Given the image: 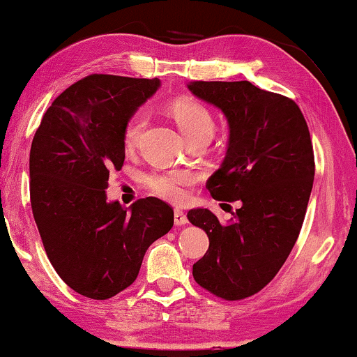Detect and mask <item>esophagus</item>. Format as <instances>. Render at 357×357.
Listing matches in <instances>:
<instances>
[{"instance_id":"obj_1","label":"esophagus","mask_w":357,"mask_h":357,"mask_svg":"<svg viewBox=\"0 0 357 357\" xmlns=\"http://www.w3.org/2000/svg\"><path fill=\"white\" fill-rule=\"evenodd\" d=\"M174 222H175V226H185V224L188 222L187 214H185L182 209H175V211H174Z\"/></svg>"}]
</instances>
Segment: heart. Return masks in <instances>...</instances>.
<instances>
[{"instance_id": "obj_1", "label": "heart", "mask_w": 357, "mask_h": 357, "mask_svg": "<svg viewBox=\"0 0 357 357\" xmlns=\"http://www.w3.org/2000/svg\"><path fill=\"white\" fill-rule=\"evenodd\" d=\"M170 114L177 121L180 131L188 141L209 136L214 133V116L211 110L195 99H178L170 105ZM148 110L138 109L128 116L123 126V144L126 149H133L139 143L141 135L148 125ZM193 174L188 170H170V172H151L144 177V185L158 197L169 202L180 203L187 198V187L193 183Z\"/></svg>"}]
</instances>
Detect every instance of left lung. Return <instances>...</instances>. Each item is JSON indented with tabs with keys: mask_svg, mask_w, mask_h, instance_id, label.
Segmentation results:
<instances>
[{
	"mask_svg": "<svg viewBox=\"0 0 357 357\" xmlns=\"http://www.w3.org/2000/svg\"><path fill=\"white\" fill-rule=\"evenodd\" d=\"M188 89L229 123L226 158L206 188L218 202H241L227 222L209 209L188 211L209 238L193 278L221 299L241 301L276 276L299 237L315 175L309 126L294 100L248 81H193Z\"/></svg>",
	"mask_w": 357,
	"mask_h": 357,
	"instance_id": "8db88e82",
	"label": "left lung"
}]
</instances>
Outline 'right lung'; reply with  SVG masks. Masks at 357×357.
<instances>
[{"mask_svg": "<svg viewBox=\"0 0 357 357\" xmlns=\"http://www.w3.org/2000/svg\"><path fill=\"white\" fill-rule=\"evenodd\" d=\"M160 81L91 75L53 100L32 139L31 204L47 257L73 291L110 299L138 276L151 243L174 226L159 198L107 202L125 160L123 126Z\"/></svg>", "mask_w": 357, "mask_h": 357, "instance_id": "1", "label": "right lung"}]
</instances>
